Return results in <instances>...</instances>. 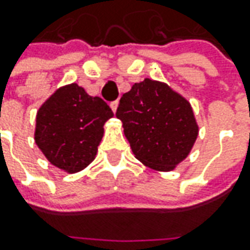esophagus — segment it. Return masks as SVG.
Here are the masks:
<instances>
[{
	"label": "esophagus",
	"instance_id": "esophagus-1",
	"mask_svg": "<svg viewBox=\"0 0 250 250\" xmlns=\"http://www.w3.org/2000/svg\"><path fill=\"white\" fill-rule=\"evenodd\" d=\"M118 104H120L118 101H112V103H111V108H112V111H114V112H117V108H118Z\"/></svg>",
	"mask_w": 250,
	"mask_h": 250
}]
</instances>
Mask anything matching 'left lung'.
Returning <instances> with one entry per match:
<instances>
[{
  "instance_id": "obj_1",
  "label": "left lung",
  "mask_w": 250,
  "mask_h": 250,
  "mask_svg": "<svg viewBox=\"0 0 250 250\" xmlns=\"http://www.w3.org/2000/svg\"><path fill=\"white\" fill-rule=\"evenodd\" d=\"M117 118L135 157L160 172L175 169L199 136L189 100L166 82L149 78L122 94Z\"/></svg>"
}]
</instances>
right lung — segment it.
Here are the masks:
<instances>
[{"mask_svg": "<svg viewBox=\"0 0 250 250\" xmlns=\"http://www.w3.org/2000/svg\"><path fill=\"white\" fill-rule=\"evenodd\" d=\"M112 117L100 97L89 96L76 83L65 84L37 110L34 142L53 166L75 174L96 159L104 124Z\"/></svg>", "mask_w": 250, "mask_h": 250, "instance_id": "add662e5", "label": "right lung"}]
</instances>
